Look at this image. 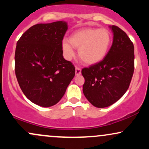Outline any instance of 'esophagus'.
Masks as SVG:
<instances>
[{"mask_svg":"<svg viewBox=\"0 0 149 149\" xmlns=\"http://www.w3.org/2000/svg\"><path fill=\"white\" fill-rule=\"evenodd\" d=\"M81 74V69L79 67H76V76H79Z\"/></svg>","mask_w":149,"mask_h":149,"instance_id":"obj_1","label":"esophagus"}]
</instances>
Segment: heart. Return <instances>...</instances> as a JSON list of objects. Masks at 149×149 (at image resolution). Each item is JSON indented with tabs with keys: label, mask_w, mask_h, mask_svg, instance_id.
<instances>
[{
	"label": "heart",
	"mask_w": 149,
	"mask_h": 149,
	"mask_svg": "<svg viewBox=\"0 0 149 149\" xmlns=\"http://www.w3.org/2000/svg\"><path fill=\"white\" fill-rule=\"evenodd\" d=\"M69 42L64 40L61 49L65 58L71 60L75 56L74 48L78 49V57L87 65H95L107 55L112 43L111 33L105 29H80L71 33Z\"/></svg>",
	"instance_id": "obj_1"
}]
</instances>
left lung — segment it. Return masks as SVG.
Segmentation results:
<instances>
[{
  "mask_svg": "<svg viewBox=\"0 0 149 149\" xmlns=\"http://www.w3.org/2000/svg\"><path fill=\"white\" fill-rule=\"evenodd\" d=\"M113 43L106 57L84 68L83 94L94 107L105 108L121 98L129 88L134 73V45L125 32L110 26Z\"/></svg>",
  "mask_w": 149,
  "mask_h": 149,
  "instance_id": "obj_1",
  "label": "left lung"
}]
</instances>
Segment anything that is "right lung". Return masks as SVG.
<instances>
[{
    "label": "right lung",
    "instance_id": "obj_1",
    "mask_svg": "<svg viewBox=\"0 0 149 149\" xmlns=\"http://www.w3.org/2000/svg\"><path fill=\"white\" fill-rule=\"evenodd\" d=\"M67 22L38 24L17 42L15 74L20 88L33 103L42 107L55 105L75 76V67L63 57L62 40Z\"/></svg>",
    "mask_w": 149,
    "mask_h": 149
}]
</instances>
